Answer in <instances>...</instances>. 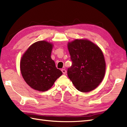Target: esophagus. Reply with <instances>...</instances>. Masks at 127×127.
<instances>
[{"instance_id":"34e87169","label":"esophagus","mask_w":127,"mask_h":127,"mask_svg":"<svg viewBox=\"0 0 127 127\" xmlns=\"http://www.w3.org/2000/svg\"><path fill=\"white\" fill-rule=\"evenodd\" d=\"M62 70V72H63V74H65V73H66V70L65 69H62L61 70Z\"/></svg>"}]
</instances>
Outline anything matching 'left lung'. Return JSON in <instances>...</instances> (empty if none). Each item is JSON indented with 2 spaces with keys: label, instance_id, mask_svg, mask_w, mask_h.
<instances>
[{
  "label": "left lung",
  "instance_id": "left-lung-1",
  "mask_svg": "<svg viewBox=\"0 0 127 127\" xmlns=\"http://www.w3.org/2000/svg\"><path fill=\"white\" fill-rule=\"evenodd\" d=\"M72 61L67 74L75 87L82 92L94 90L105 73V62L98 46L87 40H75L68 45Z\"/></svg>",
  "mask_w": 127,
  "mask_h": 127
}]
</instances>
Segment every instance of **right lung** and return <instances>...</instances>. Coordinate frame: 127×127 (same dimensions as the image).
I'll list each match as a JSON object with an SVG mask.
<instances>
[{"label": "right lung", "instance_id": "right-lung-1", "mask_svg": "<svg viewBox=\"0 0 127 127\" xmlns=\"http://www.w3.org/2000/svg\"><path fill=\"white\" fill-rule=\"evenodd\" d=\"M52 50L50 43L39 41L32 44L21 58V74L26 83L34 90L47 91L63 74L51 59Z\"/></svg>", "mask_w": 127, "mask_h": 127}]
</instances>
